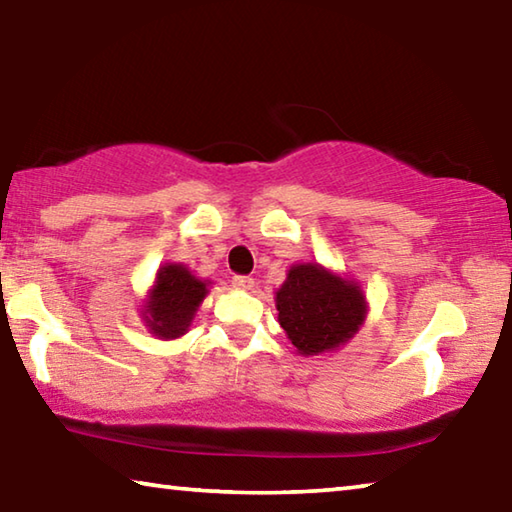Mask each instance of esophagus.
<instances>
[{
	"label": "esophagus",
	"mask_w": 512,
	"mask_h": 512,
	"mask_svg": "<svg viewBox=\"0 0 512 512\" xmlns=\"http://www.w3.org/2000/svg\"><path fill=\"white\" fill-rule=\"evenodd\" d=\"M253 284H255V280L250 275H235V277H232V287H235V289L246 291V289H253Z\"/></svg>",
	"instance_id": "esophagus-1"
}]
</instances>
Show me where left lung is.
Here are the masks:
<instances>
[{
  "label": "left lung",
  "mask_w": 512,
  "mask_h": 512,
  "mask_svg": "<svg viewBox=\"0 0 512 512\" xmlns=\"http://www.w3.org/2000/svg\"><path fill=\"white\" fill-rule=\"evenodd\" d=\"M277 320L300 357L341 350L366 323L361 284L318 262L293 264L275 291Z\"/></svg>",
  "instance_id": "8db88e82"
}]
</instances>
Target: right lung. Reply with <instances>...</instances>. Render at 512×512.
Masks as SVG:
<instances>
[{
  "label": "right lung",
  "instance_id": "add662e5",
  "mask_svg": "<svg viewBox=\"0 0 512 512\" xmlns=\"http://www.w3.org/2000/svg\"><path fill=\"white\" fill-rule=\"evenodd\" d=\"M210 280L196 277L185 264L167 262L155 273L142 302V320L155 339L173 341L189 332L198 307L210 293Z\"/></svg>",
  "mask_w": 512,
  "mask_h": 512
}]
</instances>
